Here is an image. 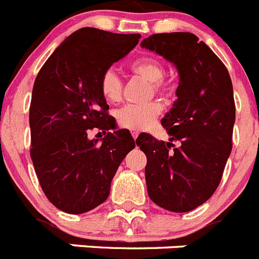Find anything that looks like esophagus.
Wrapping results in <instances>:
<instances>
[{"label": "esophagus", "instance_id": "34e87169", "mask_svg": "<svg viewBox=\"0 0 259 259\" xmlns=\"http://www.w3.org/2000/svg\"><path fill=\"white\" fill-rule=\"evenodd\" d=\"M131 134L134 139H137V136H139V131H135V130H131Z\"/></svg>", "mask_w": 259, "mask_h": 259}]
</instances>
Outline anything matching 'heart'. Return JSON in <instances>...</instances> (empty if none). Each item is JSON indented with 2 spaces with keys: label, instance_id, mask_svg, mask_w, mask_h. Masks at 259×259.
<instances>
[{
  "label": "heart",
  "instance_id": "1",
  "mask_svg": "<svg viewBox=\"0 0 259 259\" xmlns=\"http://www.w3.org/2000/svg\"><path fill=\"white\" fill-rule=\"evenodd\" d=\"M130 71L137 77L150 83V93L166 96L170 93L171 85L163 79L164 67L162 62L152 57L140 58L131 63ZM122 80L113 70L106 71L100 81V89L109 104H116L122 97ZM162 106L159 102L153 101L143 106H124L116 111V122L120 127L135 131H143L154 123L161 114Z\"/></svg>",
  "mask_w": 259,
  "mask_h": 259
}]
</instances>
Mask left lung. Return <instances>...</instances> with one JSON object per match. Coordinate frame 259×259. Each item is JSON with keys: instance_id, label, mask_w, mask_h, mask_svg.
Masks as SVG:
<instances>
[{"instance_id": "1", "label": "left lung", "mask_w": 259, "mask_h": 259, "mask_svg": "<svg viewBox=\"0 0 259 259\" xmlns=\"http://www.w3.org/2000/svg\"><path fill=\"white\" fill-rule=\"evenodd\" d=\"M178 70L176 101L162 119L168 143L137 137L146 155L150 200L168 211L187 212L218 188L232 149L235 101L230 74L203 41L189 32L157 33L141 41ZM174 141L178 148L170 150Z\"/></svg>"}]
</instances>
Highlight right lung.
I'll list each match as a JSON object with an SVG mask.
<instances>
[{
  "label": "right lung",
  "instance_id": "obj_1",
  "mask_svg": "<svg viewBox=\"0 0 259 259\" xmlns=\"http://www.w3.org/2000/svg\"><path fill=\"white\" fill-rule=\"evenodd\" d=\"M140 37L84 27L65 38L37 74L29 107L31 158L45 196L62 211L83 214L105 202L119 164L135 148L125 130L100 141L88 134L114 130L100 81Z\"/></svg>",
  "mask_w": 259,
  "mask_h": 259
}]
</instances>
